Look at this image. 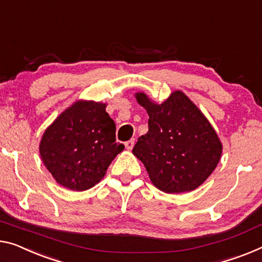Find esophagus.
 <instances>
[{
    "label": "esophagus",
    "instance_id": "esophagus-1",
    "mask_svg": "<svg viewBox=\"0 0 262 262\" xmlns=\"http://www.w3.org/2000/svg\"><path fill=\"white\" fill-rule=\"evenodd\" d=\"M134 145H135V139H130V140H127V142H125V147L127 148V150H132Z\"/></svg>",
    "mask_w": 262,
    "mask_h": 262
}]
</instances>
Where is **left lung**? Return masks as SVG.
<instances>
[{"label": "left lung", "mask_w": 262, "mask_h": 262, "mask_svg": "<svg viewBox=\"0 0 262 262\" xmlns=\"http://www.w3.org/2000/svg\"><path fill=\"white\" fill-rule=\"evenodd\" d=\"M148 114V131L134 155L145 165L151 182L165 193H184L200 186L219 163L223 145L214 128L182 91L163 104L136 95Z\"/></svg>", "instance_id": "left-lung-1"}]
</instances>
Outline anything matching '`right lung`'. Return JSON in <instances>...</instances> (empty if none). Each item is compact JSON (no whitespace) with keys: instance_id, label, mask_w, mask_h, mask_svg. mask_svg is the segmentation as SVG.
<instances>
[{"instance_id":"1","label":"right lung","mask_w":262,"mask_h":262,"mask_svg":"<svg viewBox=\"0 0 262 262\" xmlns=\"http://www.w3.org/2000/svg\"><path fill=\"white\" fill-rule=\"evenodd\" d=\"M105 104L79 102L67 108L47 128L39 154L62 186L85 191L105 176L108 165L124 150L116 142V124Z\"/></svg>"}]
</instances>
